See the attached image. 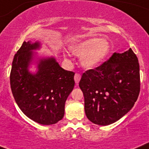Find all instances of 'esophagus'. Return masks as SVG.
Wrapping results in <instances>:
<instances>
[{"label": "esophagus", "instance_id": "esophagus-1", "mask_svg": "<svg viewBox=\"0 0 149 149\" xmlns=\"http://www.w3.org/2000/svg\"><path fill=\"white\" fill-rule=\"evenodd\" d=\"M80 79H81V74H80V73H76L74 76L75 82H76V84H78V83L79 82Z\"/></svg>", "mask_w": 149, "mask_h": 149}]
</instances>
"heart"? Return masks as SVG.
<instances>
[{
	"mask_svg": "<svg viewBox=\"0 0 149 149\" xmlns=\"http://www.w3.org/2000/svg\"><path fill=\"white\" fill-rule=\"evenodd\" d=\"M109 49L108 41L100 38H88L70 47L72 53L81 56V65L88 69L99 66L108 54Z\"/></svg>",
	"mask_w": 149,
	"mask_h": 149,
	"instance_id": "heart-1",
	"label": "heart"
}]
</instances>
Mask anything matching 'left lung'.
I'll list each match as a JSON object with an SVG mask.
<instances>
[{"label":"left lung","mask_w":149,"mask_h":149,"mask_svg":"<svg viewBox=\"0 0 149 149\" xmlns=\"http://www.w3.org/2000/svg\"><path fill=\"white\" fill-rule=\"evenodd\" d=\"M79 88L90 121L100 125L115 123L133 108L140 93L137 57L131 48L114 53L108 61L83 73Z\"/></svg>","instance_id":"8db88e82"}]
</instances>
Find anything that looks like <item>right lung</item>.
<instances>
[{
	"instance_id": "right-lung-1",
	"label": "right lung",
	"mask_w": 149,
	"mask_h": 149,
	"mask_svg": "<svg viewBox=\"0 0 149 149\" xmlns=\"http://www.w3.org/2000/svg\"><path fill=\"white\" fill-rule=\"evenodd\" d=\"M38 42L23 43L15 55L10 86L16 103L29 119L42 125L58 123L65 114V104L75 85L74 74L59 66L54 58H42L35 74L28 70L32 50Z\"/></svg>"
}]
</instances>
